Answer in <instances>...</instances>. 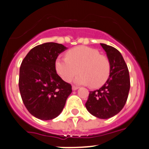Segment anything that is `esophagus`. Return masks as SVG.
<instances>
[{
  "instance_id": "34e87169",
  "label": "esophagus",
  "mask_w": 149,
  "mask_h": 149,
  "mask_svg": "<svg viewBox=\"0 0 149 149\" xmlns=\"http://www.w3.org/2000/svg\"><path fill=\"white\" fill-rule=\"evenodd\" d=\"M78 88H79L78 86H72V90H73V91H75V90H77V89H78Z\"/></svg>"
}]
</instances>
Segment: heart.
<instances>
[{
	"label": "heart",
	"instance_id": "1",
	"mask_svg": "<svg viewBox=\"0 0 149 149\" xmlns=\"http://www.w3.org/2000/svg\"><path fill=\"white\" fill-rule=\"evenodd\" d=\"M75 79L77 84L91 85L99 88L108 80L111 72V63L107 56L100 51L86 46H79L69 49L66 56H59L56 61L57 73L64 81L69 82L78 73Z\"/></svg>",
	"mask_w": 149,
	"mask_h": 149
}]
</instances>
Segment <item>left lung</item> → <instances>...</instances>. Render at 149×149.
Returning a JSON list of instances; mask_svg holds the SVG:
<instances>
[{
	"mask_svg": "<svg viewBox=\"0 0 149 149\" xmlns=\"http://www.w3.org/2000/svg\"><path fill=\"white\" fill-rule=\"evenodd\" d=\"M100 45L111 63V72L102 87L90 91L86 107L93 116L107 119L118 114L125 105L130 88V79L128 68L121 52L112 46Z\"/></svg>",
	"mask_w": 149,
	"mask_h": 149,
	"instance_id": "left-lung-1",
	"label": "left lung"
}]
</instances>
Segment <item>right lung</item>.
<instances>
[{
	"label": "right lung",
	"mask_w": 149,
	"mask_h": 149,
	"mask_svg": "<svg viewBox=\"0 0 149 149\" xmlns=\"http://www.w3.org/2000/svg\"><path fill=\"white\" fill-rule=\"evenodd\" d=\"M67 48L47 42L31 49L19 68V88L22 102L32 116L51 120L59 116L72 93V86L56 72V61Z\"/></svg>",
	"instance_id": "add662e5"
}]
</instances>
